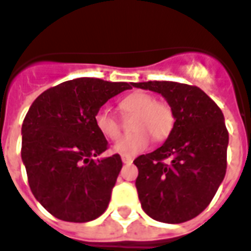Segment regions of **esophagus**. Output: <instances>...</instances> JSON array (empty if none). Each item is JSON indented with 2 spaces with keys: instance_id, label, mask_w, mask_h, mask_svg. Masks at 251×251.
I'll use <instances>...</instances> for the list:
<instances>
[{
  "instance_id": "esophagus-1",
  "label": "esophagus",
  "mask_w": 251,
  "mask_h": 251,
  "mask_svg": "<svg viewBox=\"0 0 251 251\" xmlns=\"http://www.w3.org/2000/svg\"><path fill=\"white\" fill-rule=\"evenodd\" d=\"M122 160H123V163L131 164L133 162V158L132 156H128V155H123V156H122Z\"/></svg>"
}]
</instances>
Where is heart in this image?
<instances>
[{
	"label": "heart",
	"mask_w": 251,
	"mask_h": 251,
	"mask_svg": "<svg viewBox=\"0 0 251 251\" xmlns=\"http://www.w3.org/2000/svg\"><path fill=\"white\" fill-rule=\"evenodd\" d=\"M124 116H132L133 133L120 138L113 146V151L120 155H136L142 152L153 140L163 142L170 136L175 124V116L171 107L162 100H156L153 95L143 91H136L124 96L118 104ZM95 126L101 136L108 140H116L122 133L119 119L101 108L95 113Z\"/></svg>",
	"instance_id": "1"
}]
</instances>
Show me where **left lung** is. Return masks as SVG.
I'll use <instances>...</instances> for the list:
<instances>
[{"label":"left lung","mask_w":251,"mask_h":251,"mask_svg":"<svg viewBox=\"0 0 251 251\" xmlns=\"http://www.w3.org/2000/svg\"><path fill=\"white\" fill-rule=\"evenodd\" d=\"M133 87L160 93L175 116L166 143L133 160L139 201L155 221L187 222L210 204L226 174L228 132L223 113L195 85L146 81Z\"/></svg>","instance_id":"1"}]
</instances>
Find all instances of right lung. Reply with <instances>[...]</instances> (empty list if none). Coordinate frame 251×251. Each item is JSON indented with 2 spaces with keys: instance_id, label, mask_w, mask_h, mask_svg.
I'll list each match as a JSON object with an SVG mask.
<instances>
[{
  "instance_id": "1",
  "label": "right lung",
  "mask_w": 251,
  "mask_h": 251,
  "mask_svg": "<svg viewBox=\"0 0 251 251\" xmlns=\"http://www.w3.org/2000/svg\"><path fill=\"white\" fill-rule=\"evenodd\" d=\"M132 85L75 78L47 89L30 105L21 129V158L34 198L53 217L83 223L107 210L123 163L119 153L93 159L108 148L93 118Z\"/></svg>"
}]
</instances>
